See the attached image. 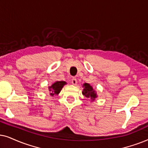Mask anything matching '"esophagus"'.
<instances>
[{"label": "esophagus", "mask_w": 148, "mask_h": 148, "mask_svg": "<svg viewBox=\"0 0 148 148\" xmlns=\"http://www.w3.org/2000/svg\"><path fill=\"white\" fill-rule=\"evenodd\" d=\"M71 82H72V84H76V83H77V80H76V78H73L72 80H71Z\"/></svg>", "instance_id": "34e87169"}]
</instances>
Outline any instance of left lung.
<instances>
[{
  "mask_svg": "<svg viewBox=\"0 0 148 148\" xmlns=\"http://www.w3.org/2000/svg\"><path fill=\"white\" fill-rule=\"evenodd\" d=\"M83 86L84 89L83 91H82V94H83L86 98H90V99H91L92 100H94L96 97H97L95 92L94 91L93 88H92V86H90L89 84L84 83L83 84Z\"/></svg>",
  "mask_w": 148,
  "mask_h": 148,
  "instance_id": "8db88e82",
  "label": "left lung"
}]
</instances>
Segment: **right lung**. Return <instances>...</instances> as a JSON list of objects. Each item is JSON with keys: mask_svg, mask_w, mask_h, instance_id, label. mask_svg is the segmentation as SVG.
<instances>
[{"mask_svg": "<svg viewBox=\"0 0 148 148\" xmlns=\"http://www.w3.org/2000/svg\"><path fill=\"white\" fill-rule=\"evenodd\" d=\"M66 82L64 81H57L53 84L51 86H49V90L51 91V95H58L59 92L62 89L63 86L66 84Z\"/></svg>", "mask_w": 148, "mask_h": 148, "instance_id": "obj_1", "label": "right lung"}]
</instances>
